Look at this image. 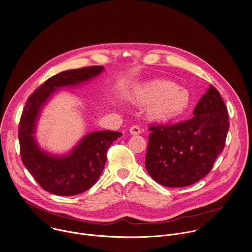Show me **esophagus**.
I'll use <instances>...</instances> for the list:
<instances>
[{
	"mask_svg": "<svg viewBox=\"0 0 252 252\" xmlns=\"http://www.w3.org/2000/svg\"><path fill=\"white\" fill-rule=\"evenodd\" d=\"M129 132H130L131 135H138V134H140L141 130H140V127L138 126H132L129 128Z\"/></svg>",
	"mask_w": 252,
	"mask_h": 252,
	"instance_id": "obj_1",
	"label": "esophagus"
}]
</instances>
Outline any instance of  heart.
<instances>
[{"label": "heart", "mask_w": 252, "mask_h": 252, "mask_svg": "<svg viewBox=\"0 0 252 252\" xmlns=\"http://www.w3.org/2000/svg\"><path fill=\"white\" fill-rule=\"evenodd\" d=\"M131 100L147 106L148 116L158 122H170L184 115L191 104L188 89L169 80H154L137 86L131 93Z\"/></svg>", "instance_id": "1"}]
</instances>
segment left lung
Returning a JSON list of instances; mask_svg holds the SVG:
<instances>
[{
  "mask_svg": "<svg viewBox=\"0 0 252 252\" xmlns=\"http://www.w3.org/2000/svg\"><path fill=\"white\" fill-rule=\"evenodd\" d=\"M188 121L152 126L145 168L168 188L190 186L205 177L223 151L230 124L219 91L209 85Z\"/></svg>",
  "mask_w": 252,
  "mask_h": 252,
  "instance_id": "left-lung-1",
  "label": "left lung"
}]
</instances>
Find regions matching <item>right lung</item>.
Masks as SVG:
<instances>
[{
	"label": "right lung",
	"mask_w": 252,
	"mask_h": 252,
	"mask_svg": "<svg viewBox=\"0 0 252 252\" xmlns=\"http://www.w3.org/2000/svg\"><path fill=\"white\" fill-rule=\"evenodd\" d=\"M103 66H87L62 71L38 87L27 99L18 128L20 156L35 181L56 195L70 196L89 189L99 179L107 160V150L123 133L99 130L87 133L64 154L43 149L36 132L40 115L62 88L79 87L100 75Z\"/></svg>",
	"instance_id": "1"
}]
</instances>
